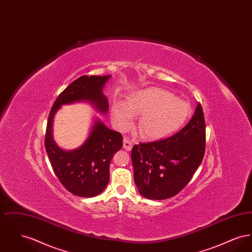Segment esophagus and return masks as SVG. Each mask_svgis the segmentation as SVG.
I'll return each instance as SVG.
<instances>
[{"label":"esophagus","mask_w":252,"mask_h":252,"mask_svg":"<svg viewBox=\"0 0 252 252\" xmlns=\"http://www.w3.org/2000/svg\"><path fill=\"white\" fill-rule=\"evenodd\" d=\"M132 146H133V144H132L131 141H129L127 138H125L124 139V148L126 151H130Z\"/></svg>","instance_id":"34e87169"}]
</instances>
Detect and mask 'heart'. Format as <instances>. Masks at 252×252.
<instances>
[{
  "instance_id": "b5f03b06",
  "label": "heart",
  "mask_w": 252,
  "mask_h": 252,
  "mask_svg": "<svg viewBox=\"0 0 252 252\" xmlns=\"http://www.w3.org/2000/svg\"><path fill=\"white\" fill-rule=\"evenodd\" d=\"M190 114L189 102L159 88L136 91L126 103L116 102L111 108L112 121L121 131L127 130L134 116L141 115L138 129L149 140H159L178 131Z\"/></svg>"
}]
</instances>
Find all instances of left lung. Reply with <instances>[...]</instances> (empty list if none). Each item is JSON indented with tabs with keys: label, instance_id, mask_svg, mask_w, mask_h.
<instances>
[{
	"label": "left lung",
	"instance_id": "1",
	"mask_svg": "<svg viewBox=\"0 0 252 252\" xmlns=\"http://www.w3.org/2000/svg\"><path fill=\"white\" fill-rule=\"evenodd\" d=\"M204 153L205 120L198 103L192 119L177 134L133 146L132 164L138 191L153 200L176 195L192 179Z\"/></svg>",
	"mask_w": 252,
	"mask_h": 252
}]
</instances>
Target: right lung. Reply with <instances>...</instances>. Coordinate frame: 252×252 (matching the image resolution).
I'll list each match as a JSON object with an SVG mask.
<instances>
[{"instance_id":"1","label":"right lung","mask_w":252,"mask_h":252,"mask_svg":"<svg viewBox=\"0 0 252 252\" xmlns=\"http://www.w3.org/2000/svg\"><path fill=\"white\" fill-rule=\"evenodd\" d=\"M111 75H82L69 85L57 98L49 114L45 149L52 167L62 185L80 197H94L103 192L109 181L112 157L123 146V136L95 117L84 143L72 150L59 146L53 137V122L62 106L89 103L106 115L108 100L103 90Z\"/></svg>"}]
</instances>
